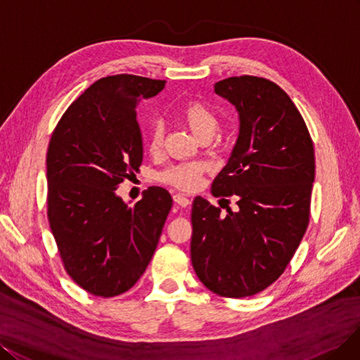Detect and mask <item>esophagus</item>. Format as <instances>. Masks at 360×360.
I'll list each match as a JSON object with an SVG mask.
<instances>
[{"label":"esophagus","instance_id":"34e87169","mask_svg":"<svg viewBox=\"0 0 360 360\" xmlns=\"http://www.w3.org/2000/svg\"><path fill=\"white\" fill-rule=\"evenodd\" d=\"M173 202H175L176 205H179L181 207H187L191 203L190 199H187V197L182 195V194H175V195H173Z\"/></svg>","mask_w":360,"mask_h":360}]
</instances>
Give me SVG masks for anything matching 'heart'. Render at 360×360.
Returning <instances> with one entry per match:
<instances>
[{"instance_id":"b5f03b06","label":"heart","mask_w":360,"mask_h":360,"mask_svg":"<svg viewBox=\"0 0 360 360\" xmlns=\"http://www.w3.org/2000/svg\"><path fill=\"white\" fill-rule=\"evenodd\" d=\"M179 120L188 127V130L202 142L210 141L217 133L219 127V118L210 106L202 101H188L184 104L179 110ZM165 129L161 124H154L150 127L148 136V149L150 154H155L163 146ZM206 165L202 161H190V163L173 165L158 173V181L173 188L182 191H190L195 188L200 182Z\"/></svg>"}]
</instances>
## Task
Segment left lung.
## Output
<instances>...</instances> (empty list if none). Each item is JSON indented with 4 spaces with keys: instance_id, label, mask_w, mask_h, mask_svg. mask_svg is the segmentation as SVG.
Instances as JSON below:
<instances>
[{
    "instance_id": "obj_1",
    "label": "left lung",
    "mask_w": 360,
    "mask_h": 360,
    "mask_svg": "<svg viewBox=\"0 0 360 360\" xmlns=\"http://www.w3.org/2000/svg\"><path fill=\"white\" fill-rule=\"evenodd\" d=\"M215 92L236 106L239 136L212 182L227 212L202 197L193 200L191 263L206 288L239 299L275 283L305 235L314 145L292 98L271 80L235 76L217 82Z\"/></svg>"
}]
</instances>
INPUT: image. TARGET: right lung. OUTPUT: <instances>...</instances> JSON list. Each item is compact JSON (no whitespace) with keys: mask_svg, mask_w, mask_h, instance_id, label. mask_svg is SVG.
I'll use <instances>...</instances> for the list:
<instances>
[{"mask_svg":"<svg viewBox=\"0 0 360 360\" xmlns=\"http://www.w3.org/2000/svg\"><path fill=\"white\" fill-rule=\"evenodd\" d=\"M165 85L134 75L101 77L52 133L46 155L49 226L65 272L94 296H118L139 281L170 212L165 188L149 187L133 206L117 195L142 165L137 104Z\"/></svg>","mask_w":360,"mask_h":360,"instance_id":"obj_1","label":"right lung"}]
</instances>
